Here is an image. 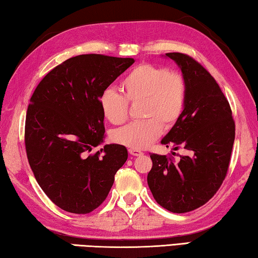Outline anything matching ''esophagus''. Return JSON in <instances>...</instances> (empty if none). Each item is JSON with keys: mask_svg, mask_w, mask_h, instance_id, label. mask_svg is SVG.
<instances>
[{"mask_svg": "<svg viewBox=\"0 0 258 258\" xmlns=\"http://www.w3.org/2000/svg\"><path fill=\"white\" fill-rule=\"evenodd\" d=\"M129 153L134 155V157H139V155H142L143 153L139 150H136V149H129Z\"/></svg>", "mask_w": 258, "mask_h": 258, "instance_id": "1", "label": "esophagus"}]
</instances>
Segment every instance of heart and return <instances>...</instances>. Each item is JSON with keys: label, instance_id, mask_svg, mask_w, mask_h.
Instances as JSON below:
<instances>
[{"label": "heart", "instance_id": "b5f03b06", "mask_svg": "<svg viewBox=\"0 0 258 258\" xmlns=\"http://www.w3.org/2000/svg\"><path fill=\"white\" fill-rule=\"evenodd\" d=\"M124 95L109 89L99 97L104 116L114 124H120L128 116V100H143V121L130 122L113 134V139L130 149L142 150L162 134L163 125H174L184 111L187 86L184 77L167 67L142 64L135 67L122 81Z\"/></svg>", "mask_w": 258, "mask_h": 258}]
</instances>
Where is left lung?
<instances>
[{"label": "left lung", "mask_w": 258, "mask_h": 258, "mask_svg": "<svg viewBox=\"0 0 258 258\" xmlns=\"http://www.w3.org/2000/svg\"><path fill=\"white\" fill-rule=\"evenodd\" d=\"M187 86L184 111L161 144L184 147L188 155L174 161L151 154L147 184L154 199L171 213H187L209 201L229 168L235 125L231 107L215 79L187 54L169 52Z\"/></svg>", "instance_id": "8db88e82"}]
</instances>
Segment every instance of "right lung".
Returning a JSON list of instances; mask_svg holds the SVG:
<instances>
[{"mask_svg": "<svg viewBox=\"0 0 258 258\" xmlns=\"http://www.w3.org/2000/svg\"><path fill=\"white\" fill-rule=\"evenodd\" d=\"M134 58L80 54L50 71L29 100L25 145L40 187L54 205L88 214L103 204L116 171L128 159L119 144L104 143L101 92L132 66Z\"/></svg>", "mask_w": 258, "mask_h": 258, "instance_id": "add662e5", "label": "right lung"}]
</instances>
